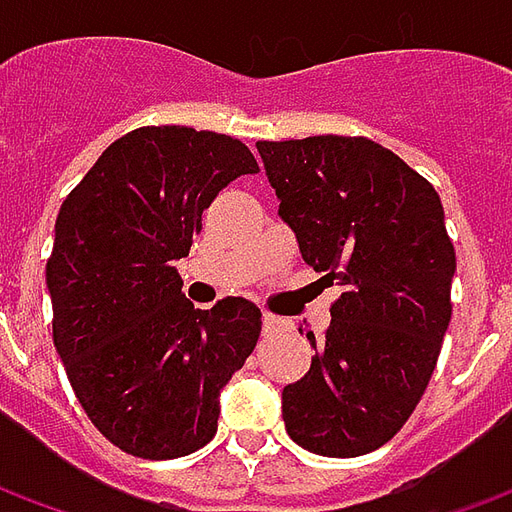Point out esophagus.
Returning a JSON list of instances; mask_svg holds the SVG:
<instances>
[{"label": "esophagus", "mask_w": 512, "mask_h": 512, "mask_svg": "<svg viewBox=\"0 0 512 512\" xmlns=\"http://www.w3.org/2000/svg\"><path fill=\"white\" fill-rule=\"evenodd\" d=\"M277 318H274V315H271V312H263V329H266V332H271V329H274V326H277Z\"/></svg>", "instance_id": "1"}]
</instances>
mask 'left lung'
Returning a JSON list of instances; mask_svg holds the SVG:
<instances>
[{"label": "left lung", "instance_id": "1", "mask_svg": "<svg viewBox=\"0 0 512 512\" xmlns=\"http://www.w3.org/2000/svg\"><path fill=\"white\" fill-rule=\"evenodd\" d=\"M257 153L304 263L343 285L326 337L307 332V376L282 389L285 430L315 455H367L417 408L450 326L455 249L439 194L365 136L257 142Z\"/></svg>", "mask_w": 512, "mask_h": 512}]
</instances>
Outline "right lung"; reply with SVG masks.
Returning <instances> with one entry per match:
<instances>
[{
	"instance_id": "add662e5",
	"label": "right lung",
	"mask_w": 512,
	"mask_h": 512,
	"mask_svg": "<svg viewBox=\"0 0 512 512\" xmlns=\"http://www.w3.org/2000/svg\"><path fill=\"white\" fill-rule=\"evenodd\" d=\"M252 172L233 136L145 126L106 147L62 202L46 263L54 345L87 417L128 455L205 447L219 392L255 351V304L230 296L194 310L172 266L216 194Z\"/></svg>"
}]
</instances>
